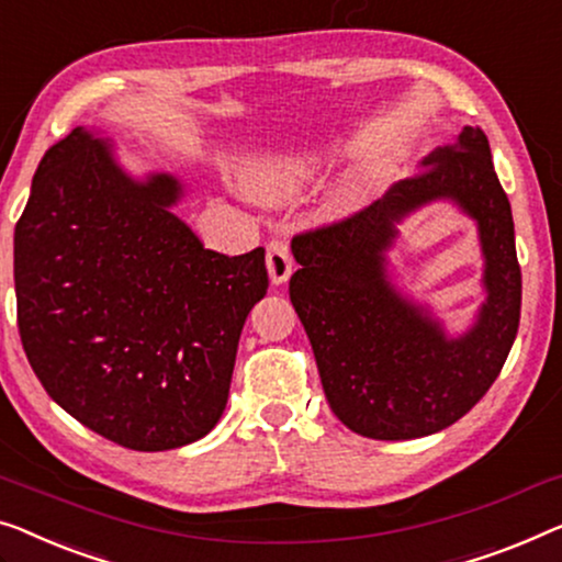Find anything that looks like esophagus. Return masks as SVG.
Instances as JSON below:
<instances>
[{
    "instance_id": "34e87169",
    "label": "esophagus",
    "mask_w": 562,
    "mask_h": 562,
    "mask_svg": "<svg viewBox=\"0 0 562 562\" xmlns=\"http://www.w3.org/2000/svg\"><path fill=\"white\" fill-rule=\"evenodd\" d=\"M266 268H268V279H271L273 286H281V283L289 281L291 271H294V258H291V250H289L286 240H271V243H268Z\"/></svg>"
}]
</instances>
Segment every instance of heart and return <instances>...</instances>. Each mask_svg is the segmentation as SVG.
Listing matches in <instances>:
<instances>
[{
  "label": "heart",
  "instance_id": "obj_1",
  "mask_svg": "<svg viewBox=\"0 0 562 562\" xmlns=\"http://www.w3.org/2000/svg\"><path fill=\"white\" fill-rule=\"evenodd\" d=\"M327 159L324 151L316 146H299V149H286L268 154L248 175V190L256 200L266 205H283V202L296 200L301 192L308 190L319 180ZM355 180L347 177V182L339 187L337 202L341 205L352 192Z\"/></svg>",
  "mask_w": 562,
  "mask_h": 562
}]
</instances>
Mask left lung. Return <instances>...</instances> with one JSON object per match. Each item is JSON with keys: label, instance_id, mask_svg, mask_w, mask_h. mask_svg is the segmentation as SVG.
<instances>
[{"label": "left lung", "instance_id": "8db88e82", "mask_svg": "<svg viewBox=\"0 0 562 562\" xmlns=\"http://www.w3.org/2000/svg\"><path fill=\"white\" fill-rule=\"evenodd\" d=\"M430 201H451L469 214L485 256L487 299L459 338L403 297L386 271L396 225ZM291 254L301 266L289 283L291 304L312 341L329 408L349 430L378 441L438 434L497 380L517 337L522 273L509 200L479 126L436 146L416 177L395 182L370 207L296 235Z\"/></svg>", "mask_w": 562, "mask_h": 562}]
</instances>
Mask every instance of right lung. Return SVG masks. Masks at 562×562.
Segmentation results:
<instances>
[{
  "mask_svg": "<svg viewBox=\"0 0 562 562\" xmlns=\"http://www.w3.org/2000/svg\"><path fill=\"white\" fill-rule=\"evenodd\" d=\"M184 184L136 180L91 128L53 144L14 227L24 355L47 395L109 441L180 449L221 420L266 250L223 256L172 213Z\"/></svg>",
  "mask_w": 562,
  "mask_h": 562,
  "instance_id": "1",
  "label": "right lung"
}]
</instances>
